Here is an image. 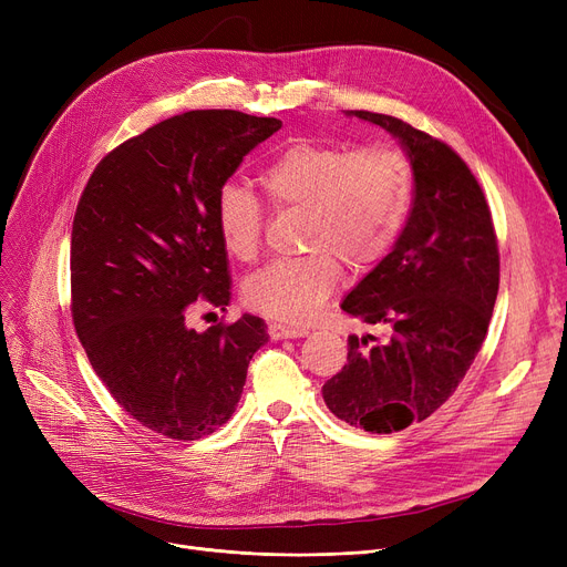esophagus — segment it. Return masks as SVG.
I'll return each instance as SVG.
<instances>
[{
    "mask_svg": "<svg viewBox=\"0 0 567 567\" xmlns=\"http://www.w3.org/2000/svg\"><path fill=\"white\" fill-rule=\"evenodd\" d=\"M268 336H271V340H287V338H306L308 331L299 329V326L271 323V326H268Z\"/></svg>",
    "mask_w": 567,
    "mask_h": 567,
    "instance_id": "esophagus-1",
    "label": "esophagus"
}]
</instances>
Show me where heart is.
I'll return each instance as SVG.
<instances>
[{
    "mask_svg": "<svg viewBox=\"0 0 567 567\" xmlns=\"http://www.w3.org/2000/svg\"><path fill=\"white\" fill-rule=\"evenodd\" d=\"M257 182L280 212H301L303 257L264 266L244 285L248 308L282 323H308L340 282V265L368 271L404 227L413 174L398 148L351 152L338 144L293 142L268 161ZM223 248L252 261L261 246V208L244 186L227 184L216 199Z\"/></svg>",
    "mask_w": 567,
    "mask_h": 567,
    "instance_id": "heart-1",
    "label": "heart"
}]
</instances>
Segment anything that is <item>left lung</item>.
Returning a JSON list of instances; mask_svg holds the SVG:
<instances>
[{"label":"left lung","instance_id":"8db88e82","mask_svg":"<svg viewBox=\"0 0 567 567\" xmlns=\"http://www.w3.org/2000/svg\"><path fill=\"white\" fill-rule=\"evenodd\" d=\"M391 133L413 172V202L391 252L342 310L389 338L349 336L347 365L321 395L340 421L372 434L421 423L449 400L481 351L498 293L489 206L449 144L395 116L349 110Z\"/></svg>","mask_w":567,"mask_h":567}]
</instances>
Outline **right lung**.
Masks as SVG:
<instances>
[{
    "instance_id": "obj_1",
    "label": "right lung",
    "mask_w": 567,
    "mask_h": 567,
    "mask_svg": "<svg viewBox=\"0 0 567 567\" xmlns=\"http://www.w3.org/2000/svg\"><path fill=\"white\" fill-rule=\"evenodd\" d=\"M236 110L176 114L118 144L94 169L71 234L75 333L110 395L137 423L176 441L223 427L248 363L268 342L244 315L197 333V301L229 306L216 199L252 148L280 131Z\"/></svg>"
}]
</instances>
